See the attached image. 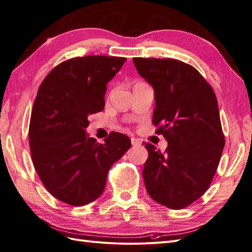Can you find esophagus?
I'll use <instances>...</instances> for the list:
<instances>
[{
  "instance_id": "1",
  "label": "esophagus",
  "mask_w": 252,
  "mask_h": 252,
  "mask_svg": "<svg viewBox=\"0 0 252 252\" xmlns=\"http://www.w3.org/2000/svg\"><path fill=\"white\" fill-rule=\"evenodd\" d=\"M131 144H132V146H140L141 141L135 139V138H131Z\"/></svg>"
}]
</instances>
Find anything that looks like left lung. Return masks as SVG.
Here are the masks:
<instances>
[{
  "mask_svg": "<svg viewBox=\"0 0 252 252\" xmlns=\"http://www.w3.org/2000/svg\"><path fill=\"white\" fill-rule=\"evenodd\" d=\"M142 78L155 89L152 123L168 142L164 154L150 143L143 179L152 200L185 208L211 184L224 149L217 96L191 65L173 59L133 58Z\"/></svg>",
  "mask_w": 252,
  "mask_h": 252,
  "instance_id": "8db88e82",
  "label": "left lung"
}]
</instances>
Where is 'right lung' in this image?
<instances>
[{
  "mask_svg": "<svg viewBox=\"0 0 252 252\" xmlns=\"http://www.w3.org/2000/svg\"><path fill=\"white\" fill-rule=\"evenodd\" d=\"M125 61L106 56L67 60L37 90L29 124L30 154L43 185L68 205L96 200L110 167L131 146L123 133L111 132L100 144L85 132L90 114L104 109L107 83Z\"/></svg>",
  "mask_w": 252,
  "mask_h": 252,
  "instance_id": "right-lung-1",
  "label": "right lung"
}]
</instances>
